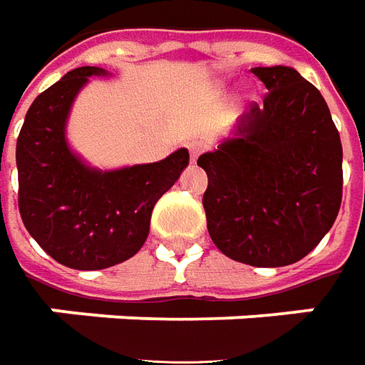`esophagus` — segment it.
Wrapping results in <instances>:
<instances>
[{
    "label": "esophagus",
    "instance_id": "1",
    "mask_svg": "<svg viewBox=\"0 0 365 365\" xmlns=\"http://www.w3.org/2000/svg\"><path fill=\"white\" fill-rule=\"evenodd\" d=\"M202 150H205V144L199 143V140H195V143L188 144V153H190V160L195 163V160L199 158L200 154H202Z\"/></svg>",
    "mask_w": 365,
    "mask_h": 365
}]
</instances>
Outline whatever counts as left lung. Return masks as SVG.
<instances>
[{"mask_svg":"<svg viewBox=\"0 0 365 365\" xmlns=\"http://www.w3.org/2000/svg\"><path fill=\"white\" fill-rule=\"evenodd\" d=\"M269 92L235 134L200 154L207 229L219 251L283 267L314 251L341 205V140L324 96L287 66L253 68Z\"/></svg>","mask_w":365,"mask_h":365,"instance_id":"8db88e82","label":"left lung"}]
</instances>
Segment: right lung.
Wrapping results in <instances>:
<instances>
[{
    "label": "right lung",
    "instance_id": "1",
    "mask_svg": "<svg viewBox=\"0 0 365 365\" xmlns=\"http://www.w3.org/2000/svg\"><path fill=\"white\" fill-rule=\"evenodd\" d=\"M96 66L76 68L41 92L17 136V205L28 233L58 263L80 271L118 265L144 245L156 200L188 165L178 148L165 160L118 170L82 163L66 140V122L78 92Z\"/></svg>",
    "mask_w": 365,
    "mask_h": 365
}]
</instances>
